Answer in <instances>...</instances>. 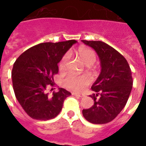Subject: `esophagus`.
Returning <instances> with one entry per match:
<instances>
[{
  "instance_id": "esophagus-1",
  "label": "esophagus",
  "mask_w": 146,
  "mask_h": 146,
  "mask_svg": "<svg viewBox=\"0 0 146 146\" xmlns=\"http://www.w3.org/2000/svg\"><path fill=\"white\" fill-rule=\"evenodd\" d=\"M72 95L74 96H76V97L78 98H82L83 96H84V95L83 94H79V93H75V92H73L72 93Z\"/></svg>"
}]
</instances>
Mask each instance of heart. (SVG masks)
<instances>
[{
	"label": "heart",
	"instance_id": "b5f03b06",
	"mask_svg": "<svg viewBox=\"0 0 146 146\" xmlns=\"http://www.w3.org/2000/svg\"><path fill=\"white\" fill-rule=\"evenodd\" d=\"M79 55L81 60L86 66H92L96 61V54L93 50L86 48H83L79 50ZM69 54H66L62 57L59 63V69L60 70H65L68 63ZM91 77L89 75L77 76L75 74H68L64 80V86L67 89L75 92H82L85 88L91 83Z\"/></svg>",
	"mask_w": 146,
	"mask_h": 146
}]
</instances>
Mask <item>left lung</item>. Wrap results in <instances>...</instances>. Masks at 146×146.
I'll return each mask as SVG.
<instances>
[{"instance_id":"left-lung-1","label":"left lung","mask_w":146,"mask_h":146,"mask_svg":"<svg viewBox=\"0 0 146 146\" xmlns=\"http://www.w3.org/2000/svg\"><path fill=\"white\" fill-rule=\"evenodd\" d=\"M82 42L97 53L101 63V73L92 86L96 92L90 97L94 104L82 110L86 120L94 124L111 122L127 104L132 88V72L127 60L117 50L101 41Z\"/></svg>"}]
</instances>
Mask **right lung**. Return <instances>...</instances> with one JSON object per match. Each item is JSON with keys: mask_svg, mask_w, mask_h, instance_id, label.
Returning a JSON list of instances; mask_svg holds the SVG:
<instances>
[{"mask_svg": "<svg viewBox=\"0 0 146 146\" xmlns=\"http://www.w3.org/2000/svg\"><path fill=\"white\" fill-rule=\"evenodd\" d=\"M75 43L76 40L41 43L26 50L15 61L12 70L15 96L33 119L48 120L57 117L64 100L71 95L63 88L51 96L47 90L55 85L54 76L58 73L57 64Z\"/></svg>", "mask_w": 146, "mask_h": 146, "instance_id": "1", "label": "right lung"}]
</instances>
